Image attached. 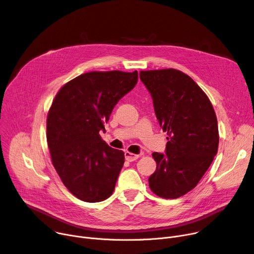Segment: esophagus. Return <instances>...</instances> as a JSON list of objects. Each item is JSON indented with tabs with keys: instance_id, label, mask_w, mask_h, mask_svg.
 I'll list each match as a JSON object with an SVG mask.
<instances>
[{
	"instance_id": "obj_1",
	"label": "esophagus",
	"mask_w": 254,
	"mask_h": 254,
	"mask_svg": "<svg viewBox=\"0 0 254 254\" xmlns=\"http://www.w3.org/2000/svg\"><path fill=\"white\" fill-rule=\"evenodd\" d=\"M125 157H126L127 161L133 162V161L137 160L140 157V155H135V154H132V153H129V152H126L125 153Z\"/></svg>"
}]
</instances>
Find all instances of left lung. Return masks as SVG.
I'll list each match as a JSON object with an SVG mask.
<instances>
[{"label": "left lung", "instance_id": "1", "mask_svg": "<svg viewBox=\"0 0 254 254\" xmlns=\"http://www.w3.org/2000/svg\"><path fill=\"white\" fill-rule=\"evenodd\" d=\"M139 78L168 135L166 155L153 153L157 168L149 185L157 196L176 199L197 186L218 151L216 114L206 93L182 71H140Z\"/></svg>", "mask_w": 254, "mask_h": 254}]
</instances>
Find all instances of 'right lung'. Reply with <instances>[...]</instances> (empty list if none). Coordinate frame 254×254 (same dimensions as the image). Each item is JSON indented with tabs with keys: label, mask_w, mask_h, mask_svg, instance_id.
Returning a JSON list of instances; mask_svg holds the SVG:
<instances>
[{
	"label": "right lung",
	"mask_w": 254,
	"mask_h": 254,
	"mask_svg": "<svg viewBox=\"0 0 254 254\" xmlns=\"http://www.w3.org/2000/svg\"><path fill=\"white\" fill-rule=\"evenodd\" d=\"M137 71H91L65 83L47 115V143L64 186L89 203L110 197L125 153L108 147L99 131L118 101L137 82Z\"/></svg>",
	"instance_id": "right-lung-1"
}]
</instances>
